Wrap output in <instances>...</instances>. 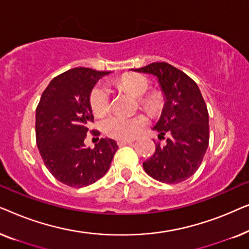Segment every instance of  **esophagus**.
Masks as SVG:
<instances>
[{
    "instance_id": "1",
    "label": "esophagus",
    "mask_w": 249,
    "mask_h": 249,
    "mask_svg": "<svg viewBox=\"0 0 249 249\" xmlns=\"http://www.w3.org/2000/svg\"><path fill=\"white\" fill-rule=\"evenodd\" d=\"M131 141H119L118 142V145L119 146H124V145H128V144H131Z\"/></svg>"
}]
</instances>
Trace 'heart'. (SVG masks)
<instances>
[{"instance_id": "1", "label": "heart", "mask_w": 249, "mask_h": 249, "mask_svg": "<svg viewBox=\"0 0 249 249\" xmlns=\"http://www.w3.org/2000/svg\"><path fill=\"white\" fill-rule=\"evenodd\" d=\"M121 87L130 91L135 96L139 97L141 105L149 112H156L161 107L162 98L159 93L147 94L149 89V81L146 77L141 74H125L119 81ZM111 95L110 90L104 85H97L91 90L89 103L91 111L97 117L104 115L110 108ZM146 124L144 117H122L113 114L104 119L101 124L102 131L107 137L117 139V141H128L136 137Z\"/></svg>"}]
</instances>
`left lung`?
Wrapping results in <instances>:
<instances>
[{"label": "left lung", "mask_w": 249, "mask_h": 249, "mask_svg": "<svg viewBox=\"0 0 249 249\" xmlns=\"http://www.w3.org/2000/svg\"><path fill=\"white\" fill-rule=\"evenodd\" d=\"M131 70L158 78L165 101L153 130L159 138H168L164 145L155 144V153L142 163L144 170L161 182L185 181L199 168L209 146V112L202 93L192 78L169 63Z\"/></svg>", "instance_id": "8db88e82"}]
</instances>
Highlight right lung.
Segmentation results:
<instances>
[{"instance_id": "add662e5", "label": "right lung", "mask_w": 249, "mask_h": 249, "mask_svg": "<svg viewBox=\"0 0 249 249\" xmlns=\"http://www.w3.org/2000/svg\"><path fill=\"white\" fill-rule=\"evenodd\" d=\"M110 71L74 68L53 78L36 108V141L46 168L64 185L81 188L101 179L118 149L113 139L101 138L91 149L85 138L94 121L89 97ZM95 135V131H93Z\"/></svg>"}]
</instances>
